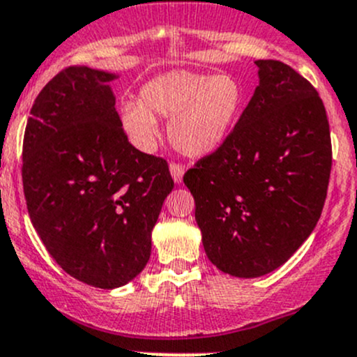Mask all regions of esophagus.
<instances>
[{"mask_svg":"<svg viewBox=\"0 0 357 357\" xmlns=\"http://www.w3.org/2000/svg\"><path fill=\"white\" fill-rule=\"evenodd\" d=\"M169 172H171L172 179H174L176 185H179V183L183 181V174H185V167L179 164H171L169 165Z\"/></svg>","mask_w":357,"mask_h":357,"instance_id":"esophagus-1","label":"esophagus"}]
</instances>
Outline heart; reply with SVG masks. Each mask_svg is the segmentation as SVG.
Instances as JSON below:
<instances>
[{
    "instance_id": "obj_1",
    "label": "heart",
    "mask_w": 357,
    "mask_h": 357,
    "mask_svg": "<svg viewBox=\"0 0 357 357\" xmlns=\"http://www.w3.org/2000/svg\"><path fill=\"white\" fill-rule=\"evenodd\" d=\"M245 103V91L233 75L167 70L139 89V100L119 103L117 117L129 142L142 152L155 146L157 117L169 119L167 136L186 157H207L229 139Z\"/></svg>"
}]
</instances>
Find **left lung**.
Wrapping results in <instances>:
<instances>
[{
	"instance_id": "1",
	"label": "left lung",
	"mask_w": 357,
	"mask_h": 357,
	"mask_svg": "<svg viewBox=\"0 0 357 357\" xmlns=\"http://www.w3.org/2000/svg\"><path fill=\"white\" fill-rule=\"evenodd\" d=\"M259 84L228 142L185 174L208 261L259 278L314 229L328 190L332 143L318 91L278 60H257Z\"/></svg>"
}]
</instances>
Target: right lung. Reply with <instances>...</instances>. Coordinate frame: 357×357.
Returning a JSON list of instances; mask_svg holds the SVG:
<instances>
[{"label": "right lung", "instance_id": "obj_1", "mask_svg": "<svg viewBox=\"0 0 357 357\" xmlns=\"http://www.w3.org/2000/svg\"><path fill=\"white\" fill-rule=\"evenodd\" d=\"M119 74L68 67L31 109L22 181L34 229L72 278L112 290L135 280L174 183L167 162L128 142L112 81Z\"/></svg>", "mask_w": 357, "mask_h": 357}]
</instances>
